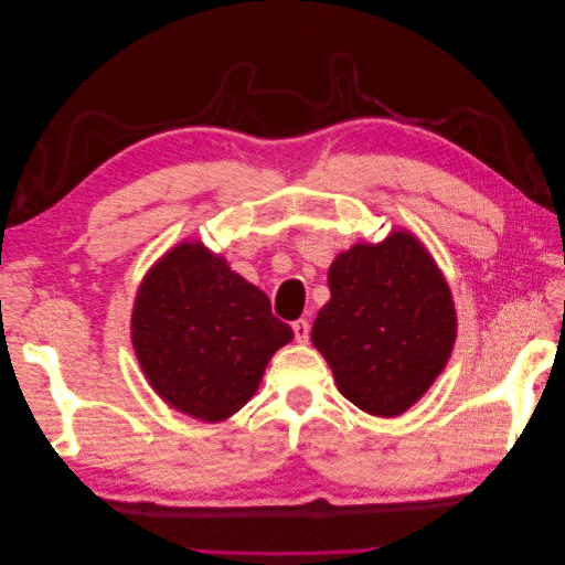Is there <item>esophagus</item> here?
Masks as SVG:
<instances>
[{
	"instance_id": "34e87169",
	"label": "esophagus",
	"mask_w": 565,
	"mask_h": 565,
	"mask_svg": "<svg viewBox=\"0 0 565 565\" xmlns=\"http://www.w3.org/2000/svg\"><path fill=\"white\" fill-rule=\"evenodd\" d=\"M292 330H295V339L299 341V344H306V341H309V334H311L309 320H303V318L295 320V322H292Z\"/></svg>"
}]
</instances>
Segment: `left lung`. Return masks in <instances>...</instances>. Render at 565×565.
Returning a JSON list of instances; mask_svg holds the SVG:
<instances>
[{
    "label": "left lung",
    "mask_w": 565,
    "mask_h": 565,
    "mask_svg": "<svg viewBox=\"0 0 565 565\" xmlns=\"http://www.w3.org/2000/svg\"><path fill=\"white\" fill-rule=\"evenodd\" d=\"M313 347L341 396L374 417H398L446 367L457 337L450 287L413 233L358 243L328 273Z\"/></svg>",
    "instance_id": "1"
}]
</instances>
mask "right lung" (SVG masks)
I'll return each mask as SVG.
<instances>
[{
	"label": "right lung",
	"instance_id": "right-lung-1",
	"mask_svg": "<svg viewBox=\"0 0 565 565\" xmlns=\"http://www.w3.org/2000/svg\"><path fill=\"white\" fill-rule=\"evenodd\" d=\"M292 337L262 289L200 241L169 249L136 292L131 344L148 384L202 422L235 415Z\"/></svg>",
	"mask_w": 565,
	"mask_h": 565
}]
</instances>
